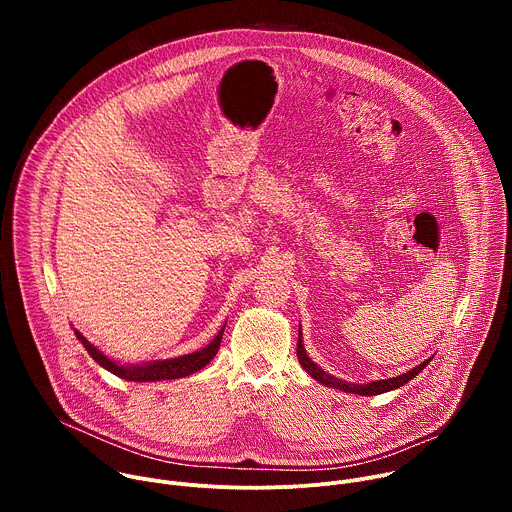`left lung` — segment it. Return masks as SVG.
<instances>
[{"instance_id": "obj_1", "label": "left lung", "mask_w": 512, "mask_h": 512, "mask_svg": "<svg viewBox=\"0 0 512 512\" xmlns=\"http://www.w3.org/2000/svg\"><path fill=\"white\" fill-rule=\"evenodd\" d=\"M298 360L302 367L306 369V373L316 379L318 383L326 385V387H332V389H340L344 393H354V395H381V393H387V391H393V389H399L403 387L405 383H409L415 375H419L429 360H423L421 364H417V367H413L409 373L405 375H399V377H393V379H383V381H373V383H364V385H352V383H344L342 379H336L332 375H328L326 371H322L318 364L306 354L304 350V344H302V332L298 334Z\"/></svg>"}]
</instances>
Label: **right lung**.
<instances>
[{
  "label": "right lung",
  "mask_w": 512,
  "mask_h": 512,
  "mask_svg": "<svg viewBox=\"0 0 512 512\" xmlns=\"http://www.w3.org/2000/svg\"><path fill=\"white\" fill-rule=\"evenodd\" d=\"M223 332L225 326L221 328L212 342L192 354H184L178 358H168V360H154V362H143V364H131V367H125V364H119L111 358H107L101 350H97L81 332H75L77 338L83 342V346L87 348V352L95 358V362H99L103 369H107L109 373L125 379V381H135V383H152V381H172V379H182L188 377L200 369H204L206 364L216 356L218 346H221L223 340Z\"/></svg>",
  "instance_id": "right-lung-1"
}]
</instances>
